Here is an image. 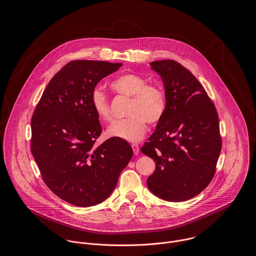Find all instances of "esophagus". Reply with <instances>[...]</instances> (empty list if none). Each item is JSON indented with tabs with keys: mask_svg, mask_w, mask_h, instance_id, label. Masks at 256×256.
<instances>
[{
	"mask_svg": "<svg viewBox=\"0 0 256 256\" xmlns=\"http://www.w3.org/2000/svg\"><path fill=\"white\" fill-rule=\"evenodd\" d=\"M132 146V148H133V152H134V154H139V152H140V148H139V145H137V144H132L131 145Z\"/></svg>",
	"mask_w": 256,
	"mask_h": 256,
	"instance_id": "obj_1",
	"label": "esophagus"
}]
</instances>
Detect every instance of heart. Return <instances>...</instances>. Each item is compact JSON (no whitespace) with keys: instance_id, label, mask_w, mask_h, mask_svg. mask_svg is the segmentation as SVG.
Masks as SVG:
<instances>
[{"instance_id":"b5f03b06","label":"heart","mask_w":256,"mask_h":256,"mask_svg":"<svg viewBox=\"0 0 256 256\" xmlns=\"http://www.w3.org/2000/svg\"><path fill=\"white\" fill-rule=\"evenodd\" d=\"M117 94L130 98L127 115L114 121L108 129V135L130 142L139 141L146 132V121L158 122L166 110L164 90L156 84H148L146 78L135 74H123L110 84ZM92 106L104 121L111 120L110 102L102 90L96 88L90 96Z\"/></svg>"}]
</instances>
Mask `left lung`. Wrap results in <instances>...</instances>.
<instances>
[{
  "instance_id": "1",
  "label": "left lung",
  "mask_w": 256,
  "mask_h": 256,
  "mask_svg": "<svg viewBox=\"0 0 256 256\" xmlns=\"http://www.w3.org/2000/svg\"><path fill=\"white\" fill-rule=\"evenodd\" d=\"M162 80L166 110L141 152L156 162L152 193L170 202L193 198L211 182L222 139L216 108L199 80L174 60L150 63Z\"/></svg>"
}]
</instances>
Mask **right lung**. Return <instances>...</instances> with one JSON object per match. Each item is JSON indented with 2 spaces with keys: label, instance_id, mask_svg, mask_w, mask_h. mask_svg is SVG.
<instances>
[{
  "label": "right lung",
  "instance_id": "right-lung-1",
  "mask_svg": "<svg viewBox=\"0 0 256 256\" xmlns=\"http://www.w3.org/2000/svg\"><path fill=\"white\" fill-rule=\"evenodd\" d=\"M121 63L76 60L56 74L32 118V154L49 189L64 201L90 207L114 190L133 156L127 141L96 146L102 128L90 102L96 86Z\"/></svg>",
  "mask_w": 256,
  "mask_h": 256
}]
</instances>
